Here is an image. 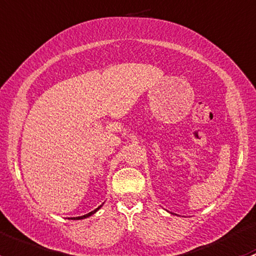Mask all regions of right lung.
Returning a JSON list of instances; mask_svg holds the SVG:
<instances>
[{
    "mask_svg": "<svg viewBox=\"0 0 256 256\" xmlns=\"http://www.w3.org/2000/svg\"><path fill=\"white\" fill-rule=\"evenodd\" d=\"M102 206H99V207H98L96 209H94V210L90 212V213L84 214V216H74V218H70V219H74V220H76V219H84V218H88V216H92V214H94V213H96V212L99 210V209L102 208Z\"/></svg>",
    "mask_w": 256,
    "mask_h": 256,
    "instance_id": "obj_1",
    "label": "right lung"
}]
</instances>
